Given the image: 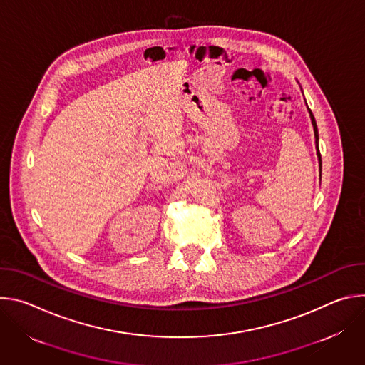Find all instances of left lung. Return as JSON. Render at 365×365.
<instances>
[{
    "instance_id": "obj_1",
    "label": "left lung",
    "mask_w": 365,
    "mask_h": 365,
    "mask_svg": "<svg viewBox=\"0 0 365 365\" xmlns=\"http://www.w3.org/2000/svg\"><path fill=\"white\" fill-rule=\"evenodd\" d=\"M309 110V108H307ZM309 114H310V120H312V125H314V131H315V138H317V150H318V158H319V165L322 168V160H321V153H319V148H318V127H317V121H315V117L314 114H312V111L309 110Z\"/></svg>"
}]
</instances>
